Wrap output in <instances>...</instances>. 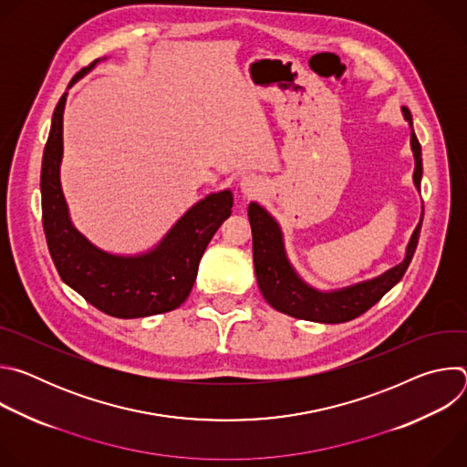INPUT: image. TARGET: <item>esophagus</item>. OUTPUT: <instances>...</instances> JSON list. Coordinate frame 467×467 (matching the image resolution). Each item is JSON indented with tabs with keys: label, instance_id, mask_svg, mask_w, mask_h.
Listing matches in <instances>:
<instances>
[{
	"label": "esophagus",
	"instance_id": "34e87169",
	"mask_svg": "<svg viewBox=\"0 0 467 467\" xmlns=\"http://www.w3.org/2000/svg\"><path fill=\"white\" fill-rule=\"evenodd\" d=\"M240 188L245 197H256L264 190V181L256 175H247L240 181Z\"/></svg>",
	"mask_w": 467,
	"mask_h": 467
}]
</instances>
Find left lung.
Wrapping results in <instances>:
<instances>
[{
    "label": "left lung",
    "mask_w": 467,
    "mask_h": 467,
    "mask_svg": "<svg viewBox=\"0 0 467 467\" xmlns=\"http://www.w3.org/2000/svg\"><path fill=\"white\" fill-rule=\"evenodd\" d=\"M405 119L410 125V148L414 153V184L418 192H421V146L412 125V114L407 107L401 109ZM249 223L253 233V262L258 288L275 310L288 314L297 319L316 321V323H344L358 317L366 310H369L386 292H389L399 281L403 279L409 264L418 247L423 209L420 223L416 225L410 242L407 245V254L401 264L393 265L388 272L369 281H362L340 290L323 292L310 285H306L297 272L294 270L292 262L288 260L283 231L277 220L260 207L258 203H249Z\"/></svg>",
    "instance_id": "left-lung-1"
}]
</instances>
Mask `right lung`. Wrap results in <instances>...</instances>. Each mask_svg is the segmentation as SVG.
Segmentation results:
<instances>
[{"instance_id": "right-lung-1", "label": "right lung", "mask_w": 467, "mask_h": 467, "mask_svg": "<svg viewBox=\"0 0 467 467\" xmlns=\"http://www.w3.org/2000/svg\"><path fill=\"white\" fill-rule=\"evenodd\" d=\"M98 62L99 58L83 68L68 88ZM66 96L68 92L62 94L51 118L40 173L42 223L60 279L98 310L114 317L132 319L175 310L192 292L209 242L231 216L233 192L222 190L197 202L146 253L123 256L99 249L74 227L60 188Z\"/></svg>"}]
</instances>
